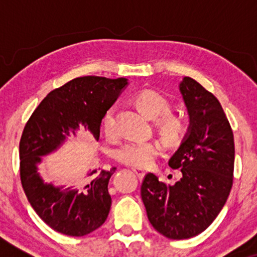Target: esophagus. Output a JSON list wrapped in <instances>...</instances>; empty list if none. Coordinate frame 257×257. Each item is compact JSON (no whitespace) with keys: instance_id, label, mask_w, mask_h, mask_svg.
Listing matches in <instances>:
<instances>
[{"instance_id":"esophagus-1","label":"esophagus","mask_w":257,"mask_h":257,"mask_svg":"<svg viewBox=\"0 0 257 257\" xmlns=\"http://www.w3.org/2000/svg\"><path fill=\"white\" fill-rule=\"evenodd\" d=\"M133 172L135 173V175L140 180L144 179V176H145V170L141 169V168H133Z\"/></svg>"}]
</instances>
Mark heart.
Instances as JSON below:
<instances>
[{"instance_id":"b5f03b06","label":"heart","mask_w":257,"mask_h":257,"mask_svg":"<svg viewBox=\"0 0 257 257\" xmlns=\"http://www.w3.org/2000/svg\"><path fill=\"white\" fill-rule=\"evenodd\" d=\"M134 102L149 118L157 119L156 126L170 145H178L185 137V124L173 116V104L161 91L155 89L139 90L134 95ZM116 106H111L101 119V126L108 138L116 134ZM161 144L157 141H128L118 147L116 158L126 166L144 168L150 166L161 153Z\"/></svg>"}]
</instances>
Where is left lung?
Returning a JSON list of instances; mask_svg holds the SVG:
<instances>
[{"mask_svg":"<svg viewBox=\"0 0 257 257\" xmlns=\"http://www.w3.org/2000/svg\"><path fill=\"white\" fill-rule=\"evenodd\" d=\"M180 91L190 128L168 164L182 178L170 186L149 173L141 184L150 222L169 239H188L211 225L231 192L234 169L233 132L219 100L191 77Z\"/></svg>","mask_w":257,"mask_h":257,"instance_id":"8db88e82","label":"left lung"}]
</instances>
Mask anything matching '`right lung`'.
I'll return each mask as SVG.
<instances>
[{
  "label": "right lung",
  "instance_id": "right-lung-1",
  "mask_svg": "<svg viewBox=\"0 0 257 257\" xmlns=\"http://www.w3.org/2000/svg\"><path fill=\"white\" fill-rule=\"evenodd\" d=\"M125 85V78H73L52 90L26 122L19 143L20 181L34 210L54 231L83 237L105 222L112 202L108 181L116 168L93 170L73 190L44 184L37 163L75 135L79 124L99 140L102 116Z\"/></svg>",
  "mask_w": 257,
  "mask_h": 257
}]
</instances>
